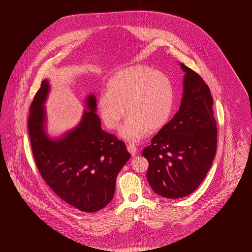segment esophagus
Listing matches in <instances>:
<instances>
[{
    "mask_svg": "<svg viewBox=\"0 0 252 252\" xmlns=\"http://www.w3.org/2000/svg\"><path fill=\"white\" fill-rule=\"evenodd\" d=\"M127 150L131 154L132 156H135L137 154V148L133 144H127Z\"/></svg>",
    "mask_w": 252,
    "mask_h": 252,
    "instance_id": "34e87169",
    "label": "esophagus"
}]
</instances>
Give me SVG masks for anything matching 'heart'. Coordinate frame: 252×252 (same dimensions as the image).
<instances>
[{"label":"heart","mask_w":252,"mask_h":252,"mask_svg":"<svg viewBox=\"0 0 252 252\" xmlns=\"http://www.w3.org/2000/svg\"><path fill=\"white\" fill-rule=\"evenodd\" d=\"M175 101L174 86L165 73L137 65L108 78L106 92L98 96L97 109L109 129H116L127 112L119 134L125 140L139 142L149 129L157 131L167 124Z\"/></svg>","instance_id":"1"}]
</instances>
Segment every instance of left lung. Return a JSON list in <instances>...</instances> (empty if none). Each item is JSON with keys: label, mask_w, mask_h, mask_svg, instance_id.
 Wrapping results in <instances>:
<instances>
[{"label": "left lung", "mask_w": 252, "mask_h": 252, "mask_svg": "<svg viewBox=\"0 0 252 252\" xmlns=\"http://www.w3.org/2000/svg\"><path fill=\"white\" fill-rule=\"evenodd\" d=\"M180 65L185 72L180 109L143 151L152 190L171 199L198 188L212 166L217 143L211 91L196 72Z\"/></svg>", "instance_id": "1"}]
</instances>
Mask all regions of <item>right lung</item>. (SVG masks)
<instances>
[{"instance_id": "add662e5", "label": "right lung", "mask_w": 252, "mask_h": 252, "mask_svg": "<svg viewBox=\"0 0 252 252\" xmlns=\"http://www.w3.org/2000/svg\"><path fill=\"white\" fill-rule=\"evenodd\" d=\"M50 90L44 79L29 112L28 131L36 166L62 200L81 212L94 213L112 200L116 178L130 154L124 142L102 130L94 94L85 98L80 122L59 137H51L44 106Z\"/></svg>"}]
</instances>
